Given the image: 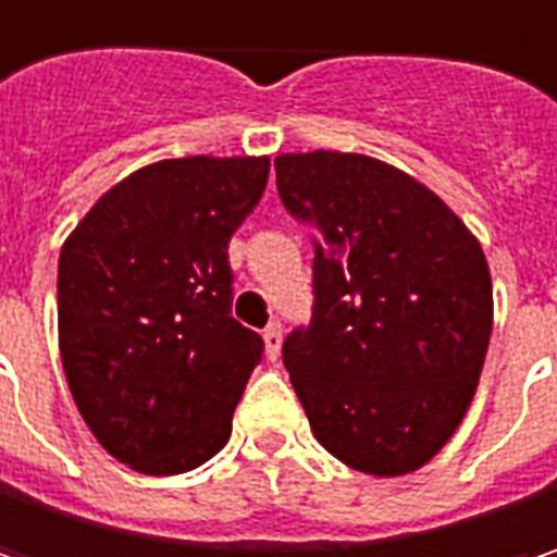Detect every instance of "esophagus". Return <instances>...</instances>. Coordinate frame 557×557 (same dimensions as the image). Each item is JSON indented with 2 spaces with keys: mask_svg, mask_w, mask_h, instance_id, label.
Segmentation results:
<instances>
[{
  "mask_svg": "<svg viewBox=\"0 0 557 557\" xmlns=\"http://www.w3.org/2000/svg\"><path fill=\"white\" fill-rule=\"evenodd\" d=\"M280 343H283V324L280 321H271V324L264 326V349L271 358H277L280 355Z\"/></svg>",
  "mask_w": 557,
  "mask_h": 557,
  "instance_id": "esophagus-1",
  "label": "esophagus"
}]
</instances>
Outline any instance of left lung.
I'll return each instance as SVG.
<instances>
[{
  "instance_id": "8db88e82",
  "label": "left lung",
  "mask_w": 557,
  "mask_h": 557,
  "mask_svg": "<svg viewBox=\"0 0 557 557\" xmlns=\"http://www.w3.org/2000/svg\"><path fill=\"white\" fill-rule=\"evenodd\" d=\"M283 208L321 233L311 321L283 364L318 443L374 476L418 471L473 399L493 280L455 211L396 168L349 152L274 161Z\"/></svg>"
}]
</instances>
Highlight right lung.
I'll return each mask as SVG.
<instances>
[{
    "instance_id": "1",
    "label": "right lung",
    "mask_w": 557,
    "mask_h": 557,
    "mask_svg": "<svg viewBox=\"0 0 557 557\" xmlns=\"http://www.w3.org/2000/svg\"><path fill=\"white\" fill-rule=\"evenodd\" d=\"M268 158H171L111 186L59 258V346L86 426L139 473L199 468L231 440L264 355L231 314L227 243Z\"/></svg>"
}]
</instances>
